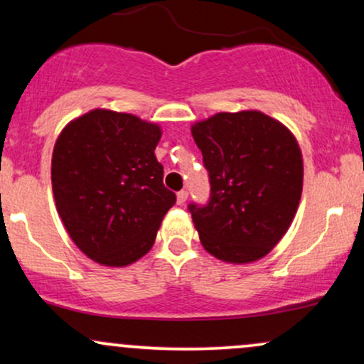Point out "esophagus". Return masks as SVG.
Returning a JSON list of instances; mask_svg holds the SVG:
<instances>
[{
	"label": "esophagus",
	"instance_id": "esophagus-1",
	"mask_svg": "<svg viewBox=\"0 0 364 364\" xmlns=\"http://www.w3.org/2000/svg\"><path fill=\"white\" fill-rule=\"evenodd\" d=\"M186 200H188V191H186V190L178 191V195H176V202H178V205H185Z\"/></svg>",
	"mask_w": 364,
	"mask_h": 364
}]
</instances>
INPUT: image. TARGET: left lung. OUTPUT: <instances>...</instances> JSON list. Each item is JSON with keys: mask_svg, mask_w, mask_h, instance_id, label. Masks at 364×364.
<instances>
[{"mask_svg": "<svg viewBox=\"0 0 364 364\" xmlns=\"http://www.w3.org/2000/svg\"><path fill=\"white\" fill-rule=\"evenodd\" d=\"M210 178V202L190 205L200 243L225 263H252L282 240L303 191L292 132L257 109L217 112L191 124Z\"/></svg>", "mask_w": 364, "mask_h": 364, "instance_id": "obj_1", "label": "left lung"}]
</instances>
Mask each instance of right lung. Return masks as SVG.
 I'll return each mask as SVG.
<instances>
[{"label": "right lung", "instance_id": "add662e5", "mask_svg": "<svg viewBox=\"0 0 364 364\" xmlns=\"http://www.w3.org/2000/svg\"><path fill=\"white\" fill-rule=\"evenodd\" d=\"M161 136V124L101 107L61 129L51 161L54 202L68 236L90 260L127 267L152 248L176 202L154 154Z\"/></svg>", "mask_w": 364, "mask_h": 364}]
</instances>
